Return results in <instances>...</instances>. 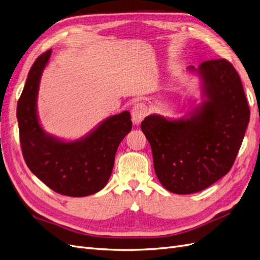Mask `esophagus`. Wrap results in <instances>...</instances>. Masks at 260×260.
I'll use <instances>...</instances> for the list:
<instances>
[{"instance_id": "34e87169", "label": "esophagus", "mask_w": 260, "mask_h": 260, "mask_svg": "<svg viewBox=\"0 0 260 260\" xmlns=\"http://www.w3.org/2000/svg\"><path fill=\"white\" fill-rule=\"evenodd\" d=\"M147 113H148V108H147L146 104L137 103L135 106H133L132 111H131L133 123L139 124L146 117Z\"/></svg>"}]
</instances>
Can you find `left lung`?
Wrapping results in <instances>:
<instances>
[{"instance_id":"1","label":"left lung","mask_w":260,"mask_h":260,"mask_svg":"<svg viewBox=\"0 0 260 260\" xmlns=\"http://www.w3.org/2000/svg\"><path fill=\"white\" fill-rule=\"evenodd\" d=\"M186 72L199 77L201 103L184 117L152 114L141 123L152 147L156 176L176 194L205 190L225 176L249 122L240 76L229 61L207 60Z\"/></svg>"}]
</instances>
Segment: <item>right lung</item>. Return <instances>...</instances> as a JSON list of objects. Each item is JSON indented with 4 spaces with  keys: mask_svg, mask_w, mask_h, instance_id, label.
Returning <instances> with one entry per match:
<instances>
[{
    "mask_svg": "<svg viewBox=\"0 0 260 260\" xmlns=\"http://www.w3.org/2000/svg\"><path fill=\"white\" fill-rule=\"evenodd\" d=\"M52 50L39 56L28 74L17 104L23 158L35 176L56 193L83 198L98 193L111 178L115 155L132 128L130 113L109 116L88 135L65 141L46 132L38 116L37 101L43 70Z\"/></svg>",
    "mask_w": 260,
    "mask_h": 260,
    "instance_id": "obj_1",
    "label": "right lung"
}]
</instances>
